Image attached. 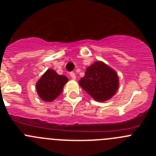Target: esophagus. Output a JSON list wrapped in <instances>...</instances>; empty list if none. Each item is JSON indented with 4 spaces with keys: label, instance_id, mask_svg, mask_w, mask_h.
I'll list each match as a JSON object with an SVG mask.
<instances>
[{
    "label": "esophagus",
    "instance_id": "obj_1",
    "mask_svg": "<svg viewBox=\"0 0 156 156\" xmlns=\"http://www.w3.org/2000/svg\"><path fill=\"white\" fill-rule=\"evenodd\" d=\"M70 76H71V78L73 80H76V76L75 73H73V72H72V73H70Z\"/></svg>",
    "mask_w": 156,
    "mask_h": 156
}]
</instances>
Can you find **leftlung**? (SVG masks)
<instances>
[{
	"instance_id": "8db88e82",
	"label": "left lung",
	"mask_w": 156,
	"mask_h": 156,
	"mask_svg": "<svg viewBox=\"0 0 156 156\" xmlns=\"http://www.w3.org/2000/svg\"><path fill=\"white\" fill-rule=\"evenodd\" d=\"M79 84L94 100L103 102L115 94L119 86V76L109 66L97 61L87 68Z\"/></svg>"
}]
</instances>
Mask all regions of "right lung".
I'll use <instances>...</instances> for the list:
<instances>
[{
  "label": "right lung",
  "mask_w": 156,
  "mask_h": 156,
  "mask_svg": "<svg viewBox=\"0 0 156 156\" xmlns=\"http://www.w3.org/2000/svg\"><path fill=\"white\" fill-rule=\"evenodd\" d=\"M69 80L66 76L58 75L55 70H47L36 83L39 97L47 102L53 101L61 94L65 84Z\"/></svg>",
  "instance_id": "add662e5"
}]
</instances>
